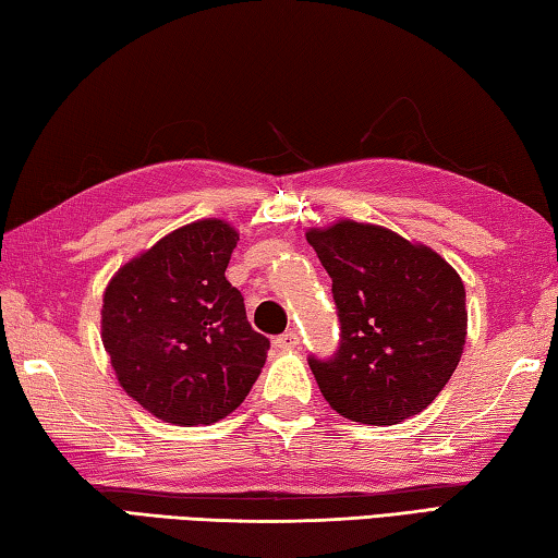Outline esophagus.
<instances>
[{
    "instance_id": "34e87169",
    "label": "esophagus",
    "mask_w": 558,
    "mask_h": 558,
    "mask_svg": "<svg viewBox=\"0 0 558 558\" xmlns=\"http://www.w3.org/2000/svg\"><path fill=\"white\" fill-rule=\"evenodd\" d=\"M272 344H276L278 349H295L300 344V337H298L295 329H290V332L272 339Z\"/></svg>"
}]
</instances>
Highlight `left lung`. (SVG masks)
<instances>
[{
	"label": "left lung",
	"mask_w": 558,
	"mask_h": 558,
	"mask_svg": "<svg viewBox=\"0 0 558 558\" xmlns=\"http://www.w3.org/2000/svg\"><path fill=\"white\" fill-rule=\"evenodd\" d=\"M339 315L332 359L310 356L319 391L349 421L393 426L421 413L456 372L468 335L465 286L423 243L342 219L310 229Z\"/></svg>",
	"instance_id": "8db88e82"
}]
</instances>
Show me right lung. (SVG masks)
Segmentation results:
<instances>
[{"mask_svg":"<svg viewBox=\"0 0 558 558\" xmlns=\"http://www.w3.org/2000/svg\"><path fill=\"white\" fill-rule=\"evenodd\" d=\"M239 231L186 223L125 263L102 295V347L118 384L174 426H211L243 403L266 364L268 337L251 327L226 280Z\"/></svg>","mask_w":558,"mask_h":558,"instance_id":"obj_1","label":"right lung"}]
</instances>
